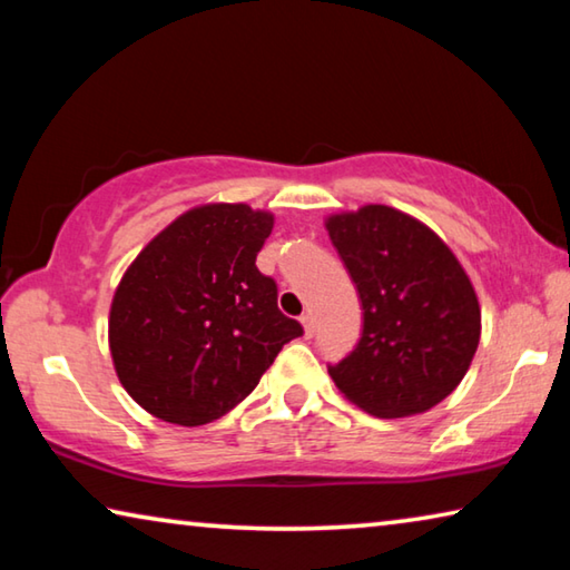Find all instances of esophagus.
<instances>
[{"label": "esophagus", "instance_id": "esophagus-1", "mask_svg": "<svg viewBox=\"0 0 570 570\" xmlns=\"http://www.w3.org/2000/svg\"><path fill=\"white\" fill-rule=\"evenodd\" d=\"M298 322H302L306 336H314V316L312 314H308V312L302 314V320H298Z\"/></svg>", "mask_w": 570, "mask_h": 570}]
</instances>
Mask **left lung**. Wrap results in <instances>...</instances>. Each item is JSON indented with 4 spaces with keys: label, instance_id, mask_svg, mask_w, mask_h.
Returning <instances> with one entry per match:
<instances>
[{
    "label": "left lung",
    "instance_id": "1",
    "mask_svg": "<svg viewBox=\"0 0 570 570\" xmlns=\"http://www.w3.org/2000/svg\"><path fill=\"white\" fill-rule=\"evenodd\" d=\"M362 298V336L336 387L374 417L428 412L458 387L480 342V304L465 268L435 230L390 206L326 218Z\"/></svg>",
    "mask_w": 570,
    "mask_h": 570
}]
</instances>
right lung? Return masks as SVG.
Returning <instances> with one entry per match:
<instances>
[{"instance_id": "1", "label": "right lung", "mask_w": 570, "mask_h": 570, "mask_svg": "<svg viewBox=\"0 0 570 570\" xmlns=\"http://www.w3.org/2000/svg\"><path fill=\"white\" fill-rule=\"evenodd\" d=\"M274 228L246 204L190 208L150 240L115 288L110 354L130 397L163 422L198 428L246 400L302 336L256 268Z\"/></svg>"}]
</instances>
